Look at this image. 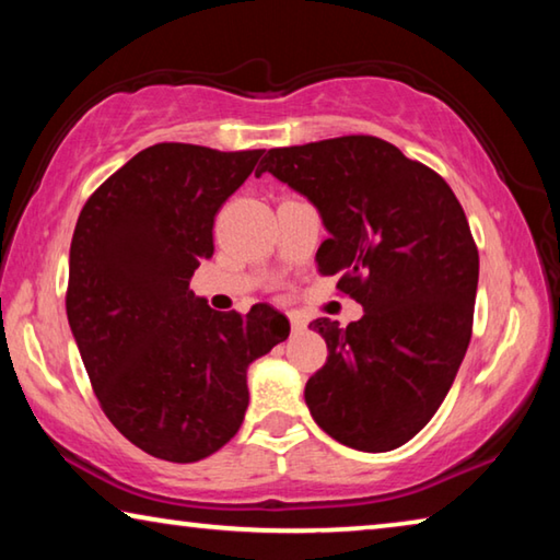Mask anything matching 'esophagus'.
Here are the masks:
<instances>
[{
  "label": "esophagus",
  "instance_id": "34e87169",
  "mask_svg": "<svg viewBox=\"0 0 560 560\" xmlns=\"http://www.w3.org/2000/svg\"><path fill=\"white\" fill-rule=\"evenodd\" d=\"M289 322H291V328H294V331H304V328H306V322L299 314H289Z\"/></svg>",
  "mask_w": 560,
  "mask_h": 560
}]
</instances>
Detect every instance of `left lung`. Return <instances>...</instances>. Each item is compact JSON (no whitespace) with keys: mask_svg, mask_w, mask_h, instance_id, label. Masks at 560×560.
I'll return each instance as SVG.
<instances>
[{"mask_svg":"<svg viewBox=\"0 0 560 560\" xmlns=\"http://www.w3.org/2000/svg\"><path fill=\"white\" fill-rule=\"evenodd\" d=\"M269 172L314 203L328 232L316 261L363 306L346 328L312 326L328 357L306 381L314 421L343 446L384 454L439 411L466 357L478 252L451 186L376 137L269 149Z\"/></svg>","mask_w":560,"mask_h":560,"instance_id":"1","label":"left lung"}]
</instances>
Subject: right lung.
<instances>
[{
	"instance_id": "add662e5",
	"label": "right lung",
	"mask_w": 560,
	"mask_h": 560,
	"mask_svg": "<svg viewBox=\"0 0 560 560\" xmlns=\"http://www.w3.org/2000/svg\"><path fill=\"white\" fill-rule=\"evenodd\" d=\"M264 149L154 144L84 203L69 248L67 318L106 419L149 456L194 464L234 439L246 369L289 339L269 304L214 312L189 281L214 217Z\"/></svg>"
}]
</instances>
